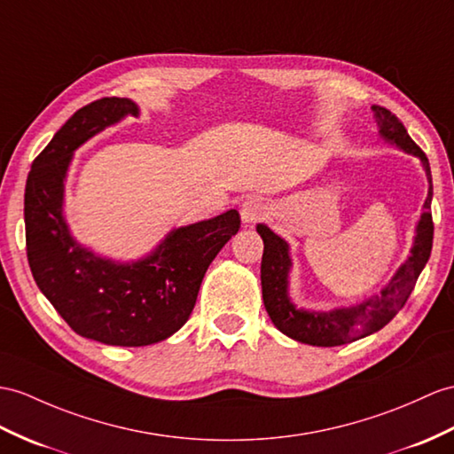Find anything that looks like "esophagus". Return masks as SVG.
Segmentation results:
<instances>
[{"label": "esophagus", "mask_w": 454, "mask_h": 454, "mask_svg": "<svg viewBox=\"0 0 454 454\" xmlns=\"http://www.w3.org/2000/svg\"><path fill=\"white\" fill-rule=\"evenodd\" d=\"M268 215V207L258 198H248L240 206V217L245 223H256V221Z\"/></svg>", "instance_id": "obj_1"}]
</instances>
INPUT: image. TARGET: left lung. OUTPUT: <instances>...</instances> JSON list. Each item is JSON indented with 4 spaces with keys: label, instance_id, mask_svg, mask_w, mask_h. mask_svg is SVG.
<instances>
[{
    "label": "left lung",
    "instance_id": "left-lung-1",
    "mask_svg": "<svg viewBox=\"0 0 454 454\" xmlns=\"http://www.w3.org/2000/svg\"><path fill=\"white\" fill-rule=\"evenodd\" d=\"M372 109L375 121H378L380 135L395 144V146L403 148L406 153H412V156L422 160L429 181V191L424 202L426 212L418 221L414 247L411 250L412 254L401 265L399 271L393 275V279L381 291V294H375L356 306L337 308V310L331 312L301 310L291 302L289 293H286L291 271L289 245L279 235H275L270 227L262 223L256 227L263 240L260 278L265 310H268L271 322L281 333L312 347L347 345V342L372 335L389 324L411 296L419 273H422L429 260L431 245H434V219H431L429 212L434 184H431V171L426 153L408 137L399 117L381 106H372Z\"/></svg>",
    "mask_w": 454,
    "mask_h": 454
}]
</instances>
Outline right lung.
<instances>
[{
  "label": "right lung",
  "instance_id": "right-lung-1",
  "mask_svg": "<svg viewBox=\"0 0 454 454\" xmlns=\"http://www.w3.org/2000/svg\"><path fill=\"white\" fill-rule=\"evenodd\" d=\"M138 115L129 98H102L67 119L38 158L25 189L27 256L38 289L81 337L146 347L191 317L209 263L237 235V209L171 231L150 256L132 263L98 258L63 219V179L73 152L96 132Z\"/></svg>",
  "mask_w": 454,
  "mask_h": 454
}]
</instances>
